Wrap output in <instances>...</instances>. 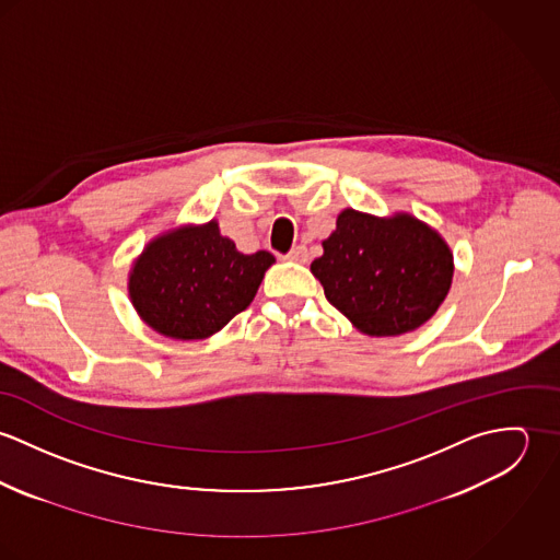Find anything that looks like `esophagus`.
<instances>
[{
	"label": "esophagus",
	"mask_w": 560,
	"mask_h": 560,
	"mask_svg": "<svg viewBox=\"0 0 560 560\" xmlns=\"http://www.w3.org/2000/svg\"><path fill=\"white\" fill-rule=\"evenodd\" d=\"M287 260H291V262H306L308 260V249L304 245H298V247H293L287 254Z\"/></svg>",
	"instance_id": "34e87169"
}]
</instances>
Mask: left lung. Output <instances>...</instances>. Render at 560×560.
<instances>
[{
	"instance_id": "8db88e82",
	"label": "left lung",
	"mask_w": 560,
	"mask_h": 560,
	"mask_svg": "<svg viewBox=\"0 0 560 560\" xmlns=\"http://www.w3.org/2000/svg\"><path fill=\"white\" fill-rule=\"evenodd\" d=\"M311 271L327 302L366 336H400L431 319L453 284L444 237L399 211L388 218L345 209Z\"/></svg>"
}]
</instances>
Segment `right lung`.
Instances as JSON below:
<instances>
[{
    "mask_svg": "<svg viewBox=\"0 0 560 560\" xmlns=\"http://www.w3.org/2000/svg\"><path fill=\"white\" fill-rule=\"evenodd\" d=\"M273 254H243L220 235L218 220L174 226L149 241L129 271V300L151 329L174 340H202L245 311Z\"/></svg>",
    "mask_w": 560,
    "mask_h": 560,
    "instance_id": "1",
    "label": "right lung"
}]
</instances>
